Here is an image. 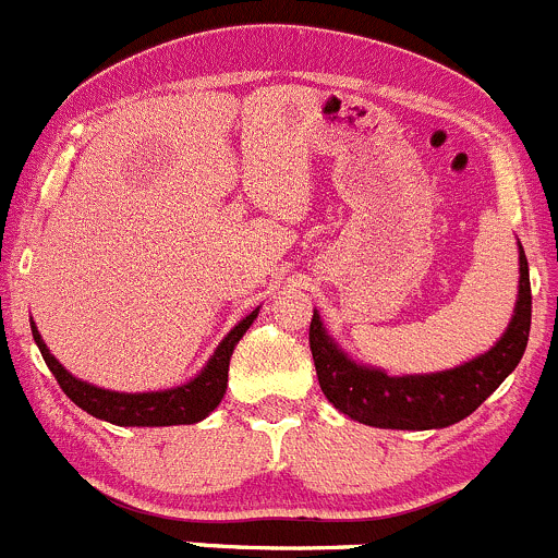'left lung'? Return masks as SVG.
I'll list each match as a JSON object with an SVG mask.
<instances>
[{
  "label": "left lung",
  "mask_w": 558,
  "mask_h": 558,
  "mask_svg": "<svg viewBox=\"0 0 558 558\" xmlns=\"http://www.w3.org/2000/svg\"><path fill=\"white\" fill-rule=\"evenodd\" d=\"M518 301L510 325L485 355L437 374L390 377L383 368L361 366L339 350L319 314H312L308 347L325 399L347 417L377 428L426 432L445 428L472 415L521 363L532 325V284L523 246L518 244Z\"/></svg>",
  "instance_id": "left-lung-1"
}]
</instances>
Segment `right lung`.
Returning a JSON list of instances; mask_svg holds the SVG:
<instances>
[{"mask_svg": "<svg viewBox=\"0 0 558 558\" xmlns=\"http://www.w3.org/2000/svg\"><path fill=\"white\" fill-rule=\"evenodd\" d=\"M257 312L246 314L233 330L222 339V344L217 347V352L211 355V361L203 366V372L197 374L190 383L179 385V388L170 390H154V393H119V390H105L97 385L84 383V379L73 377L57 357L51 355V350L43 341L40 330L32 323V336H35L37 347H40L43 361L48 363L51 374L57 377L59 388L75 401L84 412L99 417V421H108L113 426H190V423L203 421V417L211 415L214 410L222 401L225 390H228V372H230V355H233L235 344L241 341V336L250 330V325L255 323Z\"/></svg>", "mask_w": 558, "mask_h": 558, "instance_id": "add662e5", "label": "right lung"}]
</instances>
